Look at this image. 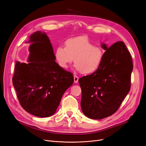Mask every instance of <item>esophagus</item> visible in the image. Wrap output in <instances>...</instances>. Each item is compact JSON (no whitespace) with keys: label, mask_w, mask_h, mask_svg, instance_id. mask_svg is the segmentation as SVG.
Here are the masks:
<instances>
[{"label":"esophagus","mask_w":146,"mask_h":146,"mask_svg":"<svg viewBox=\"0 0 146 146\" xmlns=\"http://www.w3.org/2000/svg\"><path fill=\"white\" fill-rule=\"evenodd\" d=\"M78 80H79V78L77 76H74V82L75 83H78Z\"/></svg>","instance_id":"1"}]
</instances>
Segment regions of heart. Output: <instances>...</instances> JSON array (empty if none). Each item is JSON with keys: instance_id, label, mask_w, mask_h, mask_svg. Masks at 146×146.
<instances>
[{"instance_id": "heart-1", "label": "heart", "mask_w": 146, "mask_h": 146, "mask_svg": "<svg viewBox=\"0 0 146 146\" xmlns=\"http://www.w3.org/2000/svg\"><path fill=\"white\" fill-rule=\"evenodd\" d=\"M64 44L65 47L58 46L54 52L55 60L61 68H67L74 58L76 70L83 74H92L100 67L104 55L103 49L87 37L68 38Z\"/></svg>"}]
</instances>
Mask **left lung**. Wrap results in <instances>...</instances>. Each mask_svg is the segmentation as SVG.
<instances>
[{
    "mask_svg": "<svg viewBox=\"0 0 146 146\" xmlns=\"http://www.w3.org/2000/svg\"><path fill=\"white\" fill-rule=\"evenodd\" d=\"M106 50L98 70L79 79L82 89L80 102L83 113L93 119H101L115 112L131 87L133 65L125 44L118 41Z\"/></svg>",
    "mask_w": 146,
    "mask_h": 146,
    "instance_id": "obj_1",
    "label": "left lung"
}]
</instances>
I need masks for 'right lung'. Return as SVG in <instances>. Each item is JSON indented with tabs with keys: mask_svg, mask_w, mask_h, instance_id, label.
<instances>
[{
	"mask_svg": "<svg viewBox=\"0 0 146 146\" xmlns=\"http://www.w3.org/2000/svg\"><path fill=\"white\" fill-rule=\"evenodd\" d=\"M28 63L17 61L12 78L21 105L34 116L48 117L56 112L66 90L73 83L70 72L55 61L52 44L45 33L31 34Z\"/></svg>",
	"mask_w": 146,
	"mask_h": 146,
	"instance_id": "obj_1",
	"label": "right lung"
}]
</instances>
